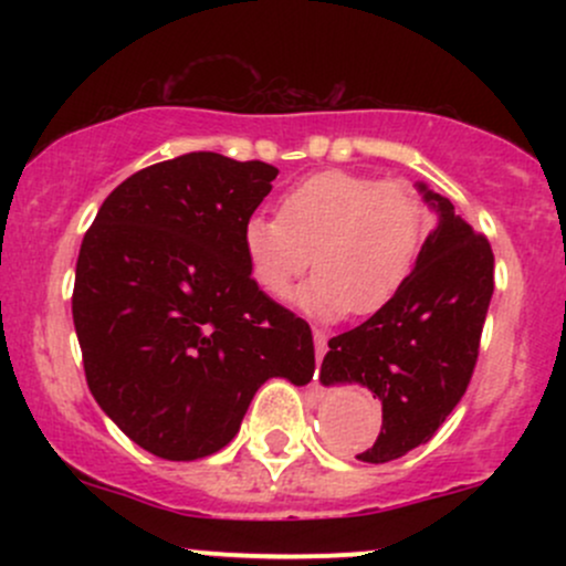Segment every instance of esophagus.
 Masks as SVG:
<instances>
[{
    "label": "esophagus",
    "instance_id": "34e87169",
    "mask_svg": "<svg viewBox=\"0 0 566 566\" xmlns=\"http://www.w3.org/2000/svg\"><path fill=\"white\" fill-rule=\"evenodd\" d=\"M314 346H316V365H319L324 354H327V335H324L322 329H314Z\"/></svg>",
    "mask_w": 566,
    "mask_h": 566
}]
</instances>
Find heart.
Masks as SVG:
<instances>
[{
    "label": "heart",
    "mask_w": 566,
    "mask_h": 566,
    "mask_svg": "<svg viewBox=\"0 0 566 566\" xmlns=\"http://www.w3.org/2000/svg\"><path fill=\"white\" fill-rule=\"evenodd\" d=\"M426 237V207L407 184L327 170L292 186L279 218L252 216L242 244L252 276L274 297L290 295L311 263L319 274L295 295L316 319L367 316L396 297Z\"/></svg>",
    "instance_id": "b5f03b06"
}]
</instances>
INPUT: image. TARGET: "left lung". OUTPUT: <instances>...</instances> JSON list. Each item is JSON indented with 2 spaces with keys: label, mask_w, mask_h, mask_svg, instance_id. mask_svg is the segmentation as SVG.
<instances>
[{
  "label": "left lung",
  "mask_w": 566,
  "mask_h": 566,
  "mask_svg": "<svg viewBox=\"0 0 566 566\" xmlns=\"http://www.w3.org/2000/svg\"><path fill=\"white\" fill-rule=\"evenodd\" d=\"M437 226L412 274L365 324L329 340L322 386H361L378 396V439L356 458L388 463L426 444L469 388L495 290V255L450 199L418 184Z\"/></svg>",
  "instance_id": "obj_1"
}]
</instances>
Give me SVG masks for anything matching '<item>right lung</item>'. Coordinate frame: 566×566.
I'll list each match as a JSON object with an SVG mask.
<instances>
[{
	"mask_svg": "<svg viewBox=\"0 0 566 566\" xmlns=\"http://www.w3.org/2000/svg\"><path fill=\"white\" fill-rule=\"evenodd\" d=\"M276 167L199 151L116 186L84 233L71 311L103 412L165 460L239 433L269 378H314V337L252 279L242 229Z\"/></svg>",
	"mask_w": 566,
	"mask_h": 566,
	"instance_id": "1",
	"label": "right lung"
}]
</instances>
